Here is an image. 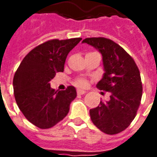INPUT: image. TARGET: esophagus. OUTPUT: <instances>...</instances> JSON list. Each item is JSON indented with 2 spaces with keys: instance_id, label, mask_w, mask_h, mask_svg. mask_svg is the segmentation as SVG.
Instances as JSON below:
<instances>
[{
  "instance_id": "1",
  "label": "esophagus",
  "mask_w": 157,
  "mask_h": 157,
  "mask_svg": "<svg viewBox=\"0 0 157 157\" xmlns=\"http://www.w3.org/2000/svg\"><path fill=\"white\" fill-rule=\"evenodd\" d=\"M86 91H83V90H77V94L78 95H83L85 94Z\"/></svg>"
}]
</instances>
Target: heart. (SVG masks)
Returning a JSON list of instances; mask_svg holds the SVG:
<instances>
[{"label":"heart","mask_w":157,"mask_h":157,"mask_svg":"<svg viewBox=\"0 0 157 157\" xmlns=\"http://www.w3.org/2000/svg\"><path fill=\"white\" fill-rule=\"evenodd\" d=\"M86 84H87L86 81L85 79H82V78L77 79V80L75 82V85L79 86V87H85L86 86Z\"/></svg>","instance_id":"b5f03b06"}]
</instances>
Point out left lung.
Instances as JSON below:
<instances>
[{
  "label": "left lung",
  "mask_w": 157,
  "mask_h": 157,
  "mask_svg": "<svg viewBox=\"0 0 157 157\" xmlns=\"http://www.w3.org/2000/svg\"><path fill=\"white\" fill-rule=\"evenodd\" d=\"M86 43L102 55L105 73L97 87L110 93L108 102L101 101L90 110L96 127L108 135H116L127 128L136 116L142 98L140 73L134 59L111 39L86 38Z\"/></svg>",
  "instance_id": "left-lung-1"
}]
</instances>
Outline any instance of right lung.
I'll use <instances>...</instances> for the list:
<instances>
[{
	"label": "right lung",
	"instance_id": "1",
	"mask_svg": "<svg viewBox=\"0 0 157 157\" xmlns=\"http://www.w3.org/2000/svg\"><path fill=\"white\" fill-rule=\"evenodd\" d=\"M81 38L50 39L36 46L23 58L13 77L16 102L23 115L40 128H49L68 114L76 91L69 86L63 91L52 89L49 82L56 72L64 71L69 52Z\"/></svg>",
	"mask_w": 157,
	"mask_h": 157
}]
</instances>
